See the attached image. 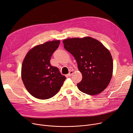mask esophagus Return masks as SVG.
<instances>
[{"label": "esophagus", "instance_id": "esophagus-1", "mask_svg": "<svg viewBox=\"0 0 133 133\" xmlns=\"http://www.w3.org/2000/svg\"><path fill=\"white\" fill-rule=\"evenodd\" d=\"M73 74V71H71L70 72V73H69L67 75H68V76H69V77H71Z\"/></svg>", "mask_w": 133, "mask_h": 133}]
</instances>
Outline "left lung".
<instances>
[{
  "label": "left lung",
  "instance_id": "left-lung-1",
  "mask_svg": "<svg viewBox=\"0 0 133 133\" xmlns=\"http://www.w3.org/2000/svg\"><path fill=\"white\" fill-rule=\"evenodd\" d=\"M65 49L76 60L83 78L78 89L89 95L104 90L110 82L113 61L109 50L98 40L90 37L71 38L63 41Z\"/></svg>",
  "mask_w": 133,
  "mask_h": 133
}]
</instances>
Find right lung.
Listing matches in <instances>:
<instances>
[{
  "mask_svg": "<svg viewBox=\"0 0 133 133\" xmlns=\"http://www.w3.org/2000/svg\"><path fill=\"white\" fill-rule=\"evenodd\" d=\"M60 40L37 45L28 51L23 61L21 76L28 91L34 97L47 99L60 90L66 77L50 63Z\"/></svg>",
  "mask_w": 133,
  "mask_h": 133,
  "instance_id": "add662e5",
  "label": "right lung"
}]
</instances>
